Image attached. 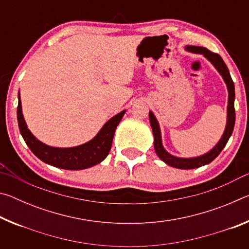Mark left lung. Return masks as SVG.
Instances as JSON below:
<instances>
[{
    "mask_svg": "<svg viewBox=\"0 0 249 249\" xmlns=\"http://www.w3.org/2000/svg\"><path fill=\"white\" fill-rule=\"evenodd\" d=\"M185 50L193 53H200L208 59V60L214 66L218 73L222 75L223 80L226 83L227 91H229V101H227V119H226V126L223 133L221 140L217 142V144L213 147L212 149L204 155L197 156V157H191V158H181L176 157V156L171 155L163 148L162 141H161V132H160L159 123L153 112H149V122L153 128L154 134V147L155 151L158 157L162 160L163 162L167 163L168 166L178 168V169H195V168H199L204 165H208L211 161L215 159L218 154L221 153L224 148L226 142H229L231 133H233L234 125H235V108H234V101H235V88L234 82L231 78L229 68H227L225 62L223 61L220 54L214 53L210 52L209 49L204 47H196V46H187Z\"/></svg>",
    "mask_w": 249,
    "mask_h": 249,
    "instance_id": "8db88e82",
    "label": "left lung"
}]
</instances>
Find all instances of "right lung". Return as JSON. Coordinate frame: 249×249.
<instances>
[{
    "instance_id": "obj_1",
    "label": "right lung",
    "mask_w": 249,
    "mask_h": 249,
    "mask_svg": "<svg viewBox=\"0 0 249 249\" xmlns=\"http://www.w3.org/2000/svg\"><path fill=\"white\" fill-rule=\"evenodd\" d=\"M125 112L124 109L119 114L113 116L112 119H109L100 129V132L88 142L75 147L59 148V147H52L41 142L27 128L22 112V102H20L18 92V122L19 132L22 134L25 142L33 151V154L41 161L48 163L50 166L60 168V169L82 170L102 162L111 150L115 129Z\"/></svg>"
}]
</instances>
